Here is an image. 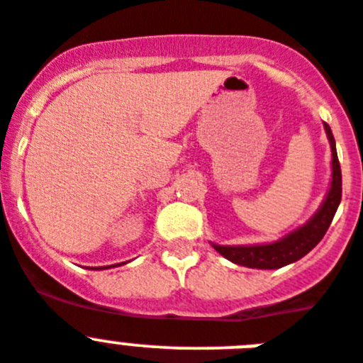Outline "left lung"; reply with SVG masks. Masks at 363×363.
Here are the masks:
<instances>
[{
    "label": "left lung",
    "mask_w": 363,
    "mask_h": 363,
    "mask_svg": "<svg viewBox=\"0 0 363 363\" xmlns=\"http://www.w3.org/2000/svg\"><path fill=\"white\" fill-rule=\"evenodd\" d=\"M328 140L331 145V188L328 191L326 201L323 202L320 209L311 216L310 222H306L303 228L290 233L279 242L267 243V245H243V247H228V245H213L216 252H220L223 258L236 265L249 267V269H281L284 265L297 262L303 256H306L320 240L326 235L331 220L337 213L338 204L342 199V172L340 162L337 157V148H335V138L331 134L330 125L324 123Z\"/></svg>",
    "instance_id": "1"
}]
</instances>
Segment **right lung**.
<instances>
[{"instance_id":"1","label":"right lung","mask_w":363,"mask_h":363,"mask_svg":"<svg viewBox=\"0 0 363 363\" xmlns=\"http://www.w3.org/2000/svg\"><path fill=\"white\" fill-rule=\"evenodd\" d=\"M104 269H109V267H104Z\"/></svg>"}]
</instances>
